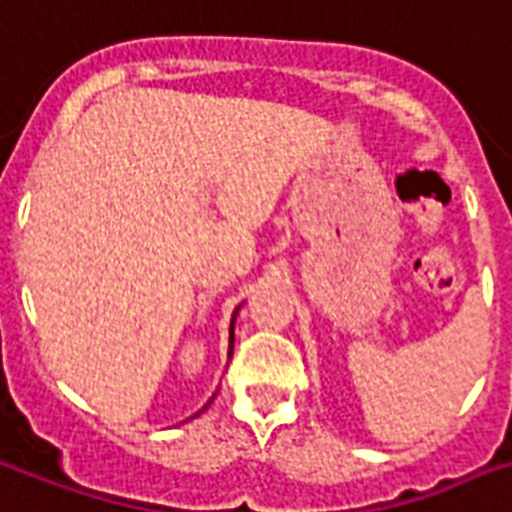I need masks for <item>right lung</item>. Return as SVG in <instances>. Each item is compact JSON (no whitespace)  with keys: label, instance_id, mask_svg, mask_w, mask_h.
I'll list each match as a JSON object with an SVG mask.
<instances>
[{"label":"right lung","instance_id":"add662e5","mask_svg":"<svg viewBox=\"0 0 512 512\" xmlns=\"http://www.w3.org/2000/svg\"><path fill=\"white\" fill-rule=\"evenodd\" d=\"M233 319H236V317H233ZM230 343H233V333H230Z\"/></svg>","mask_w":512,"mask_h":512}]
</instances>
